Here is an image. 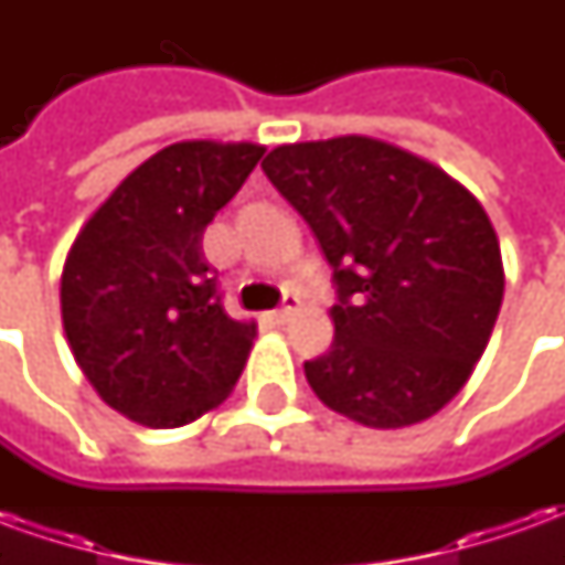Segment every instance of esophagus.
<instances>
[{
	"label": "esophagus",
	"mask_w": 565,
	"mask_h": 565,
	"mask_svg": "<svg viewBox=\"0 0 565 565\" xmlns=\"http://www.w3.org/2000/svg\"><path fill=\"white\" fill-rule=\"evenodd\" d=\"M299 306H302V302H299V296H284V306L278 308V311H271L269 318L275 320V323H287V320L294 318L296 311H299Z\"/></svg>",
	"instance_id": "1"
}]
</instances>
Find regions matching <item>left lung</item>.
Segmentation results:
<instances>
[{"label":"left lung","mask_w":565,"mask_h":565,"mask_svg":"<svg viewBox=\"0 0 565 565\" xmlns=\"http://www.w3.org/2000/svg\"><path fill=\"white\" fill-rule=\"evenodd\" d=\"M263 172L306 217L339 287L335 339L306 363L320 403L372 429L441 412L484 354L505 290L481 202L369 136L278 145Z\"/></svg>","instance_id":"8db88e82"}]
</instances>
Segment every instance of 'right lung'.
<instances>
[{"label":"right lung","instance_id":"right-lung-1","mask_svg":"<svg viewBox=\"0 0 565 565\" xmlns=\"http://www.w3.org/2000/svg\"><path fill=\"white\" fill-rule=\"evenodd\" d=\"M263 153L250 141H174L132 169L68 247V348L103 403L136 424H193L245 369L257 323L223 311L202 233Z\"/></svg>","mask_w":565,"mask_h":565}]
</instances>
